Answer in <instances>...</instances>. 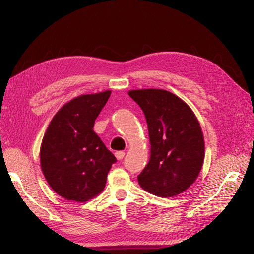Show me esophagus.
Returning a JSON list of instances; mask_svg holds the SVG:
<instances>
[{
	"mask_svg": "<svg viewBox=\"0 0 254 254\" xmlns=\"http://www.w3.org/2000/svg\"><path fill=\"white\" fill-rule=\"evenodd\" d=\"M116 157H117V159L118 160H121V159H123V157H124V155H126V153L123 152V150H119V152H116Z\"/></svg>",
	"mask_w": 254,
	"mask_h": 254,
	"instance_id": "esophagus-1",
	"label": "esophagus"
}]
</instances>
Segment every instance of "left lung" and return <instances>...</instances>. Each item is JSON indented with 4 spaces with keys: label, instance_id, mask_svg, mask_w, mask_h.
<instances>
[{
    "label": "left lung",
    "instance_id": "left-lung-1",
    "mask_svg": "<svg viewBox=\"0 0 254 254\" xmlns=\"http://www.w3.org/2000/svg\"><path fill=\"white\" fill-rule=\"evenodd\" d=\"M146 118L150 158L137 176L145 191L160 197L185 192L197 179L205 156L201 126L192 109L164 89L128 91Z\"/></svg>",
    "mask_w": 254,
    "mask_h": 254
}]
</instances>
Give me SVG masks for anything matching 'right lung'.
<instances>
[{"mask_svg": "<svg viewBox=\"0 0 254 254\" xmlns=\"http://www.w3.org/2000/svg\"><path fill=\"white\" fill-rule=\"evenodd\" d=\"M110 94L106 90L69 100L52 118L42 138V174L52 190L67 201L82 203L98 195L117 161L93 130Z\"/></svg>", "mask_w": 254, "mask_h": 254, "instance_id": "obj_1", "label": "right lung"}]
</instances>
